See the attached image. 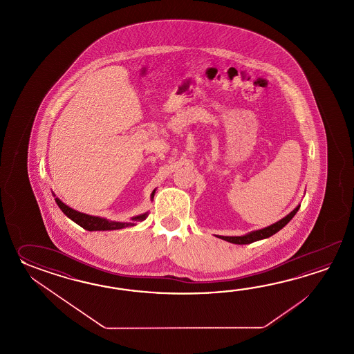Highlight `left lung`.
I'll use <instances>...</instances> for the list:
<instances>
[{"mask_svg": "<svg viewBox=\"0 0 354 354\" xmlns=\"http://www.w3.org/2000/svg\"><path fill=\"white\" fill-rule=\"evenodd\" d=\"M300 206L301 205H297V206L295 207L294 210L291 211V212H290L288 215H286L285 218H281V220H279L277 223H274V224H272V225L267 226V227H263V229L254 230V232L244 234V235H241V236H224V235H218V238L223 239V241H229V243H233V244H239V245H243V244H250V243H253V241L267 239V238L272 236L273 234H276L277 232H279L283 226H286L287 224L290 223V220L294 218L295 215H296V212L299 211Z\"/></svg>", "mask_w": 354, "mask_h": 354, "instance_id": "1", "label": "left lung"}]
</instances>
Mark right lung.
<instances>
[{"mask_svg":"<svg viewBox=\"0 0 354 354\" xmlns=\"http://www.w3.org/2000/svg\"><path fill=\"white\" fill-rule=\"evenodd\" d=\"M154 194H156V189H153L151 192V200L154 198ZM54 200L57 205L59 206L62 212H64V215L67 218L73 220L75 224H78L80 226H82L83 229L88 230V232H105V230H119L122 227H130V226H136L139 221H143L145 218H148L149 212H144L140 214L138 216H133L130 218V221L127 223H121V221H111V220H107L105 218H100V216H92V215H87V214H83L80 211H75L69 207L68 205L64 203H62L58 197H55L54 195Z\"/></svg>","mask_w":354,"mask_h":354,"instance_id":"1","label":"right lung"}]
</instances>
